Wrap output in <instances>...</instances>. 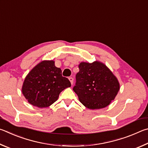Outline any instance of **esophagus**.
<instances>
[{
  "label": "esophagus",
  "mask_w": 148,
  "mask_h": 148,
  "mask_svg": "<svg viewBox=\"0 0 148 148\" xmlns=\"http://www.w3.org/2000/svg\"><path fill=\"white\" fill-rule=\"evenodd\" d=\"M69 81L71 82V85H73V79L72 77H69Z\"/></svg>",
  "instance_id": "34e87169"
}]
</instances>
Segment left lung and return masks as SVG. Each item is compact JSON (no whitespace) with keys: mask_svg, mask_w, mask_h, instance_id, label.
Returning <instances> with one entry per match:
<instances>
[{"mask_svg":"<svg viewBox=\"0 0 148 148\" xmlns=\"http://www.w3.org/2000/svg\"><path fill=\"white\" fill-rule=\"evenodd\" d=\"M76 75L73 91L82 105L89 109L105 108L114 99L120 84L112 72L101 62H81Z\"/></svg>","mask_w":148,"mask_h":148,"instance_id":"left-lung-1","label":"left lung"}]
</instances>
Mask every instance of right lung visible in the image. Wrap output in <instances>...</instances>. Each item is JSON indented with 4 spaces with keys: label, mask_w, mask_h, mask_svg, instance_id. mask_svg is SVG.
I'll return each mask as SVG.
<instances>
[{
    "label": "right lung",
    "mask_w": 148,
    "mask_h": 148,
    "mask_svg": "<svg viewBox=\"0 0 148 148\" xmlns=\"http://www.w3.org/2000/svg\"><path fill=\"white\" fill-rule=\"evenodd\" d=\"M71 82L62 75L53 60H44L34 67L25 79L22 93L28 103L39 108L48 107L58 99Z\"/></svg>",
    "instance_id": "right-lung-1"
}]
</instances>
